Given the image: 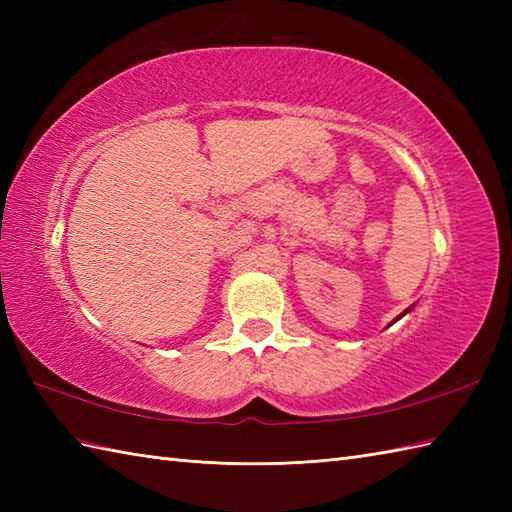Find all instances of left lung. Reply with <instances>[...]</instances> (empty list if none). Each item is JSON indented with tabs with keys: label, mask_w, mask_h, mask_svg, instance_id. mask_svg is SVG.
Instances as JSON below:
<instances>
[{
	"label": "left lung",
	"mask_w": 512,
	"mask_h": 512,
	"mask_svg": "<svg viewBox=\"0 0 512 512\" xmlns=\"http://www.w3.org/2000/svg\"><path fill=\"white\" fill-rule=\"evenodd\" d=\"M409 310H411V308H407V310H405V312H400V314H398V317H396V319H394V321H391V323H396V321H398V319H402V317H405V314H407V312H409ZM391 323H389V325H391Z\"/></svg>",
	"instance_id": "obj_1"
}]
</instances>
